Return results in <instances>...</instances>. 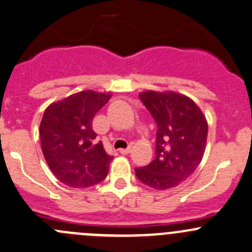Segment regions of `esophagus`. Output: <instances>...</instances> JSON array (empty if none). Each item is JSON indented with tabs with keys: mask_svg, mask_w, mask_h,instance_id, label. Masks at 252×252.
I'll return each mask as SVG.
<instances>
[{
	"mask_svg": "<svg viewBox=\"0 0 252 252\" xmlns=\"http://www.w3.org/2000/svg\"><path fill=\"white\" fill-rule=\"evenodd\" d=\"M130 147L129 148H121V150H119V153H121V155H128V153H130Z\"/></svg>",
	"mask_w": 252,
	"mask_h": 252,
	"instance_id": "34e87169",
	"label": "esophagus"
}]
</instances>
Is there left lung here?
<instances>
[{"label": "left lung", "instance_id": "obj_1", "mask_svg": "<svg viewBox=\"0 0 252 252\" xmlns=\"http://www.w3.org/2000/svg\"><path fill=\"white\" fill-rule=\"evenodd\" d=\"M140 100L156 124V157L135 169L136 177L156 189H173L193 174L202 161L208 123L193 100L174 92H144Z\"/></svg>", "mask_w": 252, "mask_h": 252}]
</instances>
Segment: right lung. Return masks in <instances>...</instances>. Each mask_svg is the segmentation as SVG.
<instances>
[{
    "label": "right lung",
    "mask_w": 252,
    "mask_h": 252,
    "mask_svg": "<svg viewBox=\"0 0 252 252\" xmlns=\"http://www.w3.org/2000/svg\"><path fill=\"white\" fill-rule=\"evenodd\" d=\"M111 95L79 92L47 107L39 126L42 152L53 174L67 186L87 189L107 176L113 156L93 130L95 113Z\"/></svg>",
    "instance_id": "1"
}]
</instances>
